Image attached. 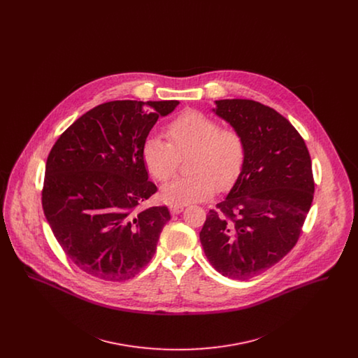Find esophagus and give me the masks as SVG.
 Returning a JSON list of instances; mask_svg holds the SVG:
<instances>
[{
    "mask_svg": "<svg viewBox=\"0 0 358 358\" xmlns=\"http://www.w3.org/2000/svg\"><path fill=\"white\" fill-rule=\"evenodd\" d=\"M182 210H184V206H182V205H171V215H178V213H181Z\"/></svg>",
    "mask_w": 358,
    "mask_h": 358,
    "instance_id": "1",
    "label": "esophagus"
}]
</instances>
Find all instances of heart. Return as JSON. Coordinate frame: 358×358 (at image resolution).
<instances>
[{"instance_id":"heart-1","label":"heart","mask_w":358,"mask_h":358,"mask_svg":"<svg viewBox=\"0 0 358 358\" xmlns=\"http://www.w3.org/2000/svg\"><path fill=\"white\" fill-rule=\"evenodd\" d=\"M165 134L169 142L148 136L142 158L154 178L166 181L177 171L180 157H189V176L171 180L162 187V197L171 204L185 205L209 199L216 187L227 190L241 174L247 146L234 129H222L217 120L197 110H187L171 120Z\"/></svg>"}]
</instances>
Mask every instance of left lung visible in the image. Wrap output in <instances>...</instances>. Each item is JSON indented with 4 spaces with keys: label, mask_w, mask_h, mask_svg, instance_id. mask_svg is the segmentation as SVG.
<instances>
[{
    "label": "left lung",
    "mask_w": 358,
    "mask_h": 358,
    "mask_svg": "<svg viewBox=\"0 0 358 358\" xmlns=\"http://www.w3.org/2000/svg\"><path fill=\"white\" fill-rule=\"evenodd\" d=\"M216 106L244 138L247 157L227 199L206 215L200 240L217 273L247 280L275 266L301 236L314 197L311 158L296 129L271 107L250 99Z\"/></svg>",
    "instance_id": "1"
}]
</instances>
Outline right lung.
Returning <instances> with one entry per match:
<instances>
[{"label": "right lung", "instance_id": "1", "mask_svg": "<svg viewBox=\"0 0 358 358\" xmlns=\"http://www.w3.org/2000/svg\"><path fill=\"white\" fill-rule=\"evenodd\" d=\"M177 101L103 103L75 120L50 152L41 203L64 254L108 282L134 278L171 220L168 206L141 208L157 192L142 145Z\"/></svg>", "mask_w": 358, "mask_h": 358}]
</instances>
